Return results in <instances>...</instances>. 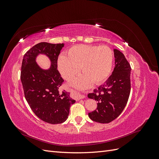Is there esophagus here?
I'll return each mask as SVG.
<instances>
[{
    "label": "esophagus",
    "instance_id": "34e87169",
    "mask_svg": "<svg viewBox=\"0 0 159 159\" xmlns=\"http://www.w3.org/2000/svg\"><path fill=\"white\" fill-rule=\"evenodd\" d=\"M84 98H85V96L83 95L75 93V99H76V101H78V100L81 99H84Z\"/></svg>",
    "mask_w": 159,
    "mask_h": 159
}]
</instances>
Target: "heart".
<instances>
[{
  "label": "heart",
  "instance_id": "obj_1",
  "mask_svg": "<svg viewBox=\"0 0 159 159\" xmlns=\"http://www.w3.org/2000/svg\"><path fill=\"white\" fill-rule=\"evenodd\" d=\"M113 59V52L107 46L81 44L69 49L67 57L60 56L57 66L61 76L67 81L73 80L80 68L83 74L71 85L79 89H84L93 83H102L108 78L112 70Z\"/></svg>",
  "mask_w": 159,
  "mask_h": 159
}]
</instances>
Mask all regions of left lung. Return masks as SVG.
I'll use <instances>...</instances> for the list:
<instances>
[{
    "label": "left lung",
    "instance_id": "8db88e82",
    "mask_svg": "<svg viewBox=\"0 0 159 159\" xmlns=\"http://www.w3.org/2000/svg\"><path fill=\"white\" fill-rule=\"evenodd\" d=\"M113 52L115 68L111 75L88 95L98 102L97 109L89 113V117L100 123L111 122L121 113L131 91V66L122 52L117 49H113Z\"/></svg>",
    "mask_w": 159,
    "mask_h": 159
}]
</instances>
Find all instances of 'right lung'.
I'll return each mask as SVG.
<instances>
[{
  "mask_svg": "<svg viewBox=\"0 0 159 159\" xmlns=\"http://www.w3.org/2000/svg\"><path fill=\"white\" fill-rule=\"evenodd\" d=\"M64 44L40 42L24 56L20 79L25 98L32 111L43 121L58 124L68 118L71 105L75 101L70 93L60 91L64 80L57 71V57ZM40 55L51 61L49 69H42L36 61Z\"/></svg>",
  "mask_w": 159,
  "mask_h": 159,
  "instance_id": "1",
  "label": "right lung"
}]
</instances>
